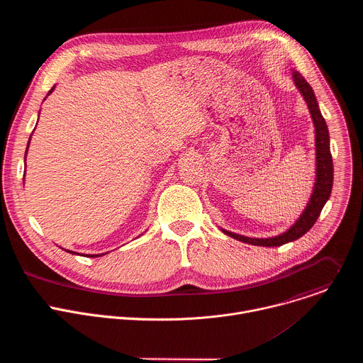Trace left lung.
Wrapping results in <instances>:
<instances>
[{
    "label": "left lung",
    "instance_id": "1",
    "mask_svg": "<svg viewBox=\"0 0 363 363\" xmlns=\"http://www.w3.org/2000/svg\"><path fill=\"white\" fill-rule=\"evenodd\" d=\"M293 82L303 96L304 101L307 103V108L310 112V116H312L313 125H315V146H316V178H315V185L312 195H310L303 213L300 217L296 220V223L286 230L284 233L269 237V238H251L245 237L241 234L231 233L228 230L221 231L231 237L235 238L241 242L252 244V245H262V247H279L287 242H291L300 237H303L310 228L313 227L316 220L319 218L325 203L328 202L330 192H332V185H333V162H332V153H330V138H329V129L328 125L320 113L319 109V103L315 96V91L310 86L304 77L293 70L291 73Z\"/></svg>",
    "mask_w": 363,
    "mask_h": 363
}]
</instances>
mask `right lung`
<instances>
[{
  "label": "right lung",
  "mask_w": 363,
  "mask_h": 363,
  "mask_svg": "<svg viewBox=\"0 0 363 363\" xmlns=\"http://www.w3.org/2000/svg\"><path fill=\"white\" fill-rule=\"evenodd\" d=\"M55 87H56V86L51 87V90L47 93V96H48L50 93H53V91H55ZM30 139H31V136H30ZM30 139H28V143H27V149H28V146H30ZM27 149H26V157H24V160L27 158ZM23 181H24V179H23ZM66 251H67V252H70V254H76V255L79 254V252H76V251H70V250H66ZM106 254H108V252H106ZM100 255H105V254H86V257H100Z\"/></svg>",
  "instance_id": "add662e5"
}]
</instances>
